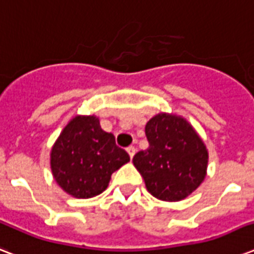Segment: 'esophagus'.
<instances>
[{"label": "esophagus", "instance_id": "34e87169", "mask_svg": "<svg viewBox=\"0 0 254 254\" xmlns=\"http://www.w3.org/2000/svg\"><path fill=\"white\" fill-rule=\"evenodd\" d=\"M127 154H129V157H130V159H131L135 154V146H129L127 149Z\"/></svg>", "mask_w": 254, "mask_h": 254}]
</instances>
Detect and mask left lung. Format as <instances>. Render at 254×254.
Masks as SVG:
<instances>
[{
    "instance_id": "obj_1",
    "label": "left lung",
    "mask_w": 254,
    "mask_h": 254,
    "mask_svg": "<svg viewBox=\"0 0 254 254\" xmlns=\"http://www.w3.org/2000/svg\"><path fill=\"white\" fill-rule=\"evenodd\" d=\"M145 133L149 147L134 155L133 165L146 190L159 200H183L207 175L204 141L185 117L165 112L147 121Z\"/></svg>"
}]
</instances>
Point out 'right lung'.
<instances>
[{"label":"right lung","instance_id":"right-lung-1","mask_svg":"<svg viewBox=\"0 0 254 254\" xmlns=\"http://www.w3.org/2000/svg\"><path fill=\"white\" fill-rule=\"evenodd\" d=\"M129 161L127 151L116 145L115 135L101 129L96 116L72 117L50 153L57 185L77 199H89L105 191L112 174Z\"/></svg>","mask_w":254,"mask_h":254}]
</instances>
